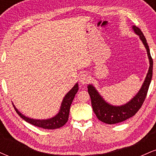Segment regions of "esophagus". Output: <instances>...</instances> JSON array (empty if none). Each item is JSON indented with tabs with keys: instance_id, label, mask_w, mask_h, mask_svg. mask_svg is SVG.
<instances>
[{
	"instance_id": "esophagus-1",
	"label": "esophagus",
	"mask_w": 156,
	"mask_h": 156,
	"mask_svg": "<svg viewBox=\"0 0 156 156\" xmlns=\"http://www.w3.org/2000/svg\"><path fill=\"white\" fill-rule=\"evenodd\" d=\"M89 80H90V78H89V76L87 73H82V74H80L79 77V81L80 82V83L86 84L88 83Z\"/></svg>"
}]
</instances>
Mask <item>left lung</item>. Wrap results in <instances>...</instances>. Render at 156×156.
<instances>
[{
	"instance_id": "obj_1",
	"label": "left lung",
	"mask_w": 156,
	"mask_h": 156,
	"mask_svg": "<svg viewBox=\"0 0 156 156\" xmlns=\"http://www.w3.org/2000/svg\"><path fill=\"white\" fill-rule=\"evenodd\" d=\"M132 29L136 34L138 35L142 42L144 48H146L148 58H149L150 67L147 74L145 77L144 82L141 85L140 89L135 96L128 103L121 105H114L105 101L104 98L98 92L97 89L92 84H89L88 92L90 95L92 106L94 114L99 120L106 124L113 125L129 119L136 114L144 103L147 96L148 89H149L152 77H153V62L150 55V48L144 34L138 27L132 26Z\"/></svg>"
}]
</instances>
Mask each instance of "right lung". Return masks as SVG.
<instances>
[{"label":"right lung","instance_id":"add662e5","mask_svg":"<svg viewBox=\"0 0 156 156\" xmlns=\"http://www.w3.org/2000/svg\"><path fill=\"white\" fill-rule=\"evenodd\" d=\"M78 91V83H76L74 85V87L64 96L63 100H62V104H61L60 109L58 111V114H55L54 117L49 118V119H37L28 117L25 116L24 114H23L20 112H19L18 109L16 108L15 105L13 103L12 104H13L14 108H15L16 112L18 114V115L21 118H23L25 121H26L27 122L35 125V126L39 127V128H42L44 129H57V128H59L65 125L66 122H67L68 118H69L70 105L72 104L73 99H74Z\"/></svg>","mask_w":156,"mask_h":156}]
</instances>
